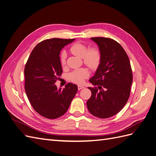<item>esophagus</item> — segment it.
Segmentation results:
<instances>
[{
    "label": "esophagus",
    "mask_w": 156,
    "mask_h": 156,
    "mask_svg": "<svg viewBox=\"0 0 156 156\" xmlns=\"http://www.w3.org/2000/svg\"><path fill=\"white\" fill-rule=\"evenodd\" d=\"M83 88H84V87H83L81 85H78V90H81Z\"/></svg>",
    "instance_id": "esophagus-1"
}]
</instances>
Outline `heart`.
I'll return each mask as SVG.
<instances>
[{
  "instance_id": "b5f03b06",
  "label": "heart",
  "mask_w": 156,
  "mask_h": 156,
  "mask_svg": "<svg viewBox=\"0 0 156 156\" xmlns=\"http://www.w3.org/2000/svg\"><path fill=\"white\" fill-rule=\"evenodd\" d=\"M70 51L80 58H83V62L88 68L96 69L101 62V53L97 48H92L88 49V46L81 42H75L71 45ZM67 55L62 51L60 55V62L62 66L66 64ZM89 75L88 72L85 68H80L73 71L68 74V79L71 81L77 84H82L84 79Z\"/></svg>"
}]
</instances>
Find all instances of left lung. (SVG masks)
I'll return each instance as SVG.
<instances>
[{"instance_id": "8db88e82", "label": "left lung", "mask_w": 156, "mask_h": 156, "mask_svg": "<svg viewBox=\"0 0 156 156\" xmlns=\"http://www.w3.org/2000/svg\"><path fill=\"white\" fill-rule=\"evenodd\" d=\"M91 40L98 44L101 62L89 81L91 97L87 102L89 112L100 119L116 115L128 100L133 73L129 59L120 44L108 37H95Z\"/></svg>"}]
</instances>
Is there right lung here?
<instances>
[{
	"mask_svg": "<svg viewBox=\"0 0 156 156\" xmlns=\"http://www.w3.org/2000/svg\"><path fill=\"white\" fill-rule=\"evenodd\" d=\"M74 40L51 38L40 42L25 64L27 98L33 108L47 119H55L64 115L77 92V86L71 83L62 90L55 85L62 72L60 52Z\"/></svg>",
	"mask_w": 156,
	"mask_h": 156,
	"instance_id": "obj_1",
	"label": "right lung"
}]
</instances>
